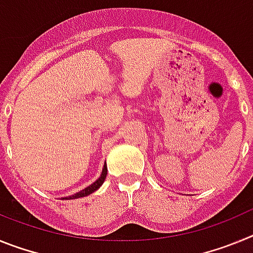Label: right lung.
Listing matches in <instances>:
<instances>
[{
  "mask_svg": "<svg viewBox=\"0 0 253 253\" xmlns=\"http://www.w3.org/2000/svg\"><path fill=\"white\" fill-rule=\"evenodd\" d=\"M106 175H107V169H106V165H105V166H104V169H102V173H101V176H100V177L97 178V180H96L95 182H93L92 185H90V186H88V187H86V189H84V190H82V191H80V193L75 194V195L69 196V198H63V199H66V200H67V199H77V198H84V196H87V195H90V194L95 193L96 190L99 189V187L101 186L102 184H104L105 178H106Z\"/></svg>",
  "mask_w": 253,
  "mask_h": 253,
  "instance_id": "right-lung-1",
  "label": "right lung"
}]
</instances>
